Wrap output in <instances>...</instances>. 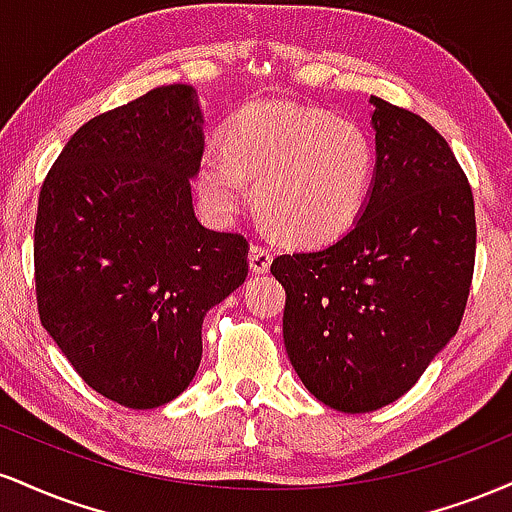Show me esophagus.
<instances>
[{"label": "esophagus", "instance_id": "1", "mask_svg": "<svg viewBox=\"0 0 512 512\" xmlns=\"http://www.w3.org/2000/svg\"><path fill=\"white\" fill-rule=\"evenodd\" d=\"M269 264H272V252L264 248V245L252 243L250 245V269L252 272L264 274L269 269Z\"/></svg>", "mask_w": 512, "mask_h": 512}]
</instances>
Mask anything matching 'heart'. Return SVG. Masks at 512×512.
<instances>
[{"instance_id": "b5f03b06", "label": "heart", "mask_w": 512, "mask_h": 512, "mask_svg": "<svg viewBox=\"0 0 512 512\" xmlns=\"http://www.w3.org/2000/svg\"><path fill=\"white\" fill-rule=\"evenodd\" d=\"M255 180V207L279 236L322 245L344 236L366 209L375 178L373 142L356 122L296 103H250L228 120L221 151L199 163L197 185L219 216L245 202Z\"/></svg>"}]
</instances>
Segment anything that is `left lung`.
Returning <instances> with one entry per match:
<instances>
[{
    "instance_id": "left-lung-1",
    "label": "left lung",
    "mask_w": 512,
    "mask_h": 512,
    "mask_svg": "<svg viewBox=\"0 0 512 512\" xmlns=\"http://www.w3.org/2000/svg\"><path fill=\"white\" fill-rule=\"evenodd\" d=\"M375 178L337 243L279 255L284 344L327 407L366 414L414 387L460 327L477 252L474 197L424 117L370 96Z\"/></svg>"
}]
</instances>
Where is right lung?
Segmentation results:
<instances>
[{
	"label": "right lung",
	"instance_id": "obj_1",
	"mask_svg": "<svg viewBox=\"0 0 512 512\" xmlns=\"http://www.w3.org/2000/svg\"><path fill=\"white\" fill-rule=\"evenodd\" d=\"M202 122L195 88H154L76 129L40 190V322L88 387L129 409L192 383L204 315L248 276V240L192 209Z\"/></svg>",
	"mask_w": 512,
	"mask_h": 512
}]
</instances>
